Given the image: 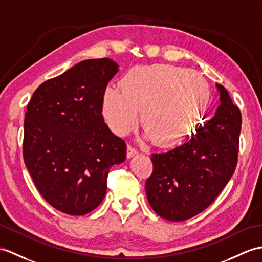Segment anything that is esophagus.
<instances>
[{"instance_id":"1","label":"esophagus","mask_w":262,"mask_h":262,"mask_svg":"<svg viewBox=\"0 0 262 262\" xmlns=\"http://www.w3.org/2000/svg\"><path fill=\"white\" fill-rule=\"evenodd\" d=\"M136 154H138L137 148H135L132 145L127 146V157H128V159H130V157H133V156H135Z\"/></svg>"}]
</instances>
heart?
I'll return each instance as SVG.
<instances>
[{
	"mask_svg": "<svg viewBox=\"0 0 262 262\" xmlns=\"http://www.w3.org/2000/svg\"><path fill=\"white\" fill-rule=\"evenodd\" d=\"M208 99V83L196 72L164 63L135 66L121 77L119 90L103 93L102 113L109 128L125 136L141 112L146 135L159 146H174L193 132Z\"/></svg>",
	"mask_w": 262,
	"mask_h": 262,
	"instance_id": "b5f03b06",
	"label": "heart"
}]
</instances>
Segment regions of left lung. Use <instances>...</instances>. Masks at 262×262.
Segmentation results:
<instances>
[{"label": "left lung", "instance_id": "1", "mask_svg": "<svg viewBox=\"0 0 262 262\" xmlns=\"http://www.w3.org/2000/svg\"><path fill=\"white\" fill-rule=\"evenodd\" d=\"M220 106L190 141L151 154L153 173L146 181L148 202L168 221H185L204 211L232 178L238 163L241 113L227 89L216 83Z\"/></svg>", "mask_w": 262, "mask_h": 262}]
</instances>
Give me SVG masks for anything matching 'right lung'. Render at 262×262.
I'll use <instances>...</instances> for the list:
<instances>
[{
	"label": "right lung",
	"instance_id": "obj_1",
	"mask_svg": "<svg viewBox=\"0 0 262 262\" xmlns=\"http://www.w3.org/2000/svg\"><path fill=\"white\" fill-rule=\"evenodd\" d=\"M118 64L88 59L41 83L28 103L23 159L41 195L69 215L95 210L126 143L103 121L102 96Z\"/></svg>",
	"mask_w": 262,
	"mask_h": 262
}]
</instances>
